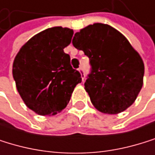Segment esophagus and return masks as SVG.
I'll list each match as a JSON object with an SVG mask.
<instances>
[{
  "instance_id": "esophagus-1",
  "label": "esophagus",
  "mask_w": 155,
  "mask_h": 155,
  "mask_svg": "<svg viewBox=\"0 0 155 155\" xmlns=\"http://www.w3.org/2000/svg\"><path fill=\"white\" fill-rule=\"evenodd\" d=\"M78 71H79V73L81 74V78H82V80H84V78H85V72H84L83 67H79V68H78Z\"/></svg>"
}]
</instances>
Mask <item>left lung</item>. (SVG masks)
<instances>
[{
	"label": "left lung",
	"mask_w": 155,
	"mask_h": 155,
	"mask_svg": "<svg viewBox=\"0 0 155 155\" xmlns=\"http://www.w3.org/2000/svg\"><path fill=\"white\" fill-rule=\"evenodd\" d=\"M72 44L90 60L84 86L99 111L117 114L135 102L143 85L144 64L122 33L94 23L76 32Z\"/></svg>",
	"instance_id": "obj_1"
}]
</instances>
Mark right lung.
<instances>
[{
  "instance_id": "add662e5",
  "label": "right lung",
  "mask_w": 155,
  "mask_h": 155,
  "mask_svg": "<svg viewBox=\"0 0 155 155\" xmlns=\"http://www.w3.org/2000/svg\"><path fill=\"white\" fill-rule=\"evenodd\" d=\"M73 30L53 27L31 37L17 54L13 78L26 106L39 115H54L64 109L80 73L70 64L64 53L73 36Z\"/></svg>"
}]
</instances>
